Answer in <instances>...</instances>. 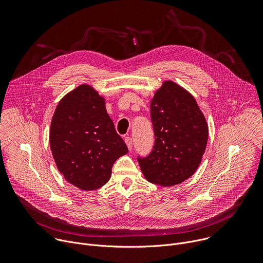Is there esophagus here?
I'll list each match as a JSON object with an SVG mask.
<instances>
[{
  "label": "esophagus",
  "instance_id": "esophagus-1",
  "mask_svg": "<svg viewBox=\"0 0 263 263\" xmlns=\"http://www.w3.org/2000/svg\"><path fill=\"white\" fill-rule=\"evenodd\" d=\"M125 142L129 148V151H131L132 147H133V141H132V138L131 137H126L125 138Z\"/></svg>",
  "mask_w": 263,
  "mask_h": 263
}]
</instances>
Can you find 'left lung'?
<instances>
[{"instance_id":"left-lung-1","label":"left lung","mask_w":263,"mask_h":263,"mask_svg":"<svg viewBox=\"0 0 263 263\" xmlns=\"http://www.w3.org/2000/svg\"><path fill=\"white\" fill-rule=\"evenodd\" d=\"M155 142L138 163L145 179L160 186L180 184L198 170L208 141V125L195 98L164 81L151 101Z\"/></svg>"}]
</instances>
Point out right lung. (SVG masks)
<instances>
[{
	"instance_id": "1",
	"label": "right lung",
	"mask_w": 263,
	"mask_h": 263,
	"mask_svg": "<svg viewBox=\"0 0 263 263\" xmlns=\"http://www.w3.org/2000/svg\"><path fill=\"white\" fill-rule=\"evenodd\" d=\"M50 146L58 171L86 192L105 185L114 163L128 153L109 118L105 99L81 84L58 103L51 122Z\"/></svg>"
}]
</instances>
